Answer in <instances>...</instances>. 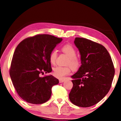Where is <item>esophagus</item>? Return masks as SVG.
<instances>
[{"instance_id":"34e87169","label":"esophagus","mask_w":121,"mask_h":121,"mask_svg":"<svg viewBox=\"0 0 121 121\" xmlns=\"http://www.w3.org/2000/svg\"><path fill=\"white\" fill-rule=\"evenodd\" d=\"M65 79H60V80H59V82H60V83H62V82H64V81H65Z\"/></svg>"}]
</instances>
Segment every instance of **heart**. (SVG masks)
I'll return each instance as SVG.
<instances>
[{
    "label": "heart",
    "mask_w": 121,
    "mask_h": 121,
    "mask_svg": "<svg viewBox=\"0 0 121 121\" xmlns=\"http://www.w3.org/2000/svg\"><path fill=\"white\" fill-rule=\"evenodd\" d=\"M62 51L66 54L69 58L68 64L70 65L73 69H76L79 66V60L76 56V51L71 45H66L61 48ZM57 52L56 50L51 52L49 55V61L51 64H54L57 57ZM71 72V69L69 67L57 66L54 68L53 75L58 78H62L69 74Z\"/></svg>",
    "instance_id": "b5f03b06"
}]
</instances>
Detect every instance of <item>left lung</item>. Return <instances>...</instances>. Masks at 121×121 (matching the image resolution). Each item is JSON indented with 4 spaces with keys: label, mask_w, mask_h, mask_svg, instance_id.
<instances>
[{
    "label": "left lung",
    "mask_w": 121,
    "mask_h": 121,
    "mask_svg": "<svg viewBox=\"0 0 121 121\" xmlns=\"http://www.w3.org/2000/svg\"><path fill=\"white\" fill-rule=\"evenodd\" d=\"M74 44L79 51L81 65L71 76L73 86L69 99L76 106L90 107L109 92L115 68L108 52L102 45L82 38H75Z\"/></svg>",
    "instance_id": "left-lung-1"
}]
</instances>
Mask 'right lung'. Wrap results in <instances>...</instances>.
<instances>
[{"label":"right lung","mask_w":121,"mask_h":121,"mask_svg":"<svg viewBox=\"0 0 121 121\" xmlns=\"http://www.w3.org/2000/svg\"><path fill=\"white\" fill-rule=\"evenodd\" d=\"M63 40L49 35H38L21 42L13 54L9 75L21 98L29 103H44L50 98L51 88L59 81L53 76H40L52 71L49 55Z\"/></svg>","instance_id":"add662e5"}]
</instances>
